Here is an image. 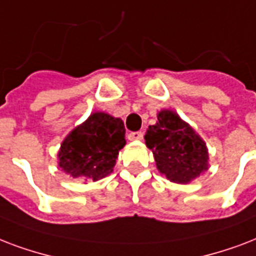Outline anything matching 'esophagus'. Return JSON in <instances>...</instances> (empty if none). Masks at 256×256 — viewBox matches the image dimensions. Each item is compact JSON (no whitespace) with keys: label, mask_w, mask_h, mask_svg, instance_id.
I'll return each instance as SVG.
<instances>
[{"label":"esophagus","mask_w":256,"mask_h":256,"mask_svg":"<svg viewBox=\"0 0 256 256\" xmlns=\"http://www.w3.org/2000/svg\"><path fill=\"white\" fill-rule=\"evenodd\" d=\"M142 132L138 130V132H130L128 134V140H142Z\"/></svg>","instance_id":"obj_1"}]
</instances>
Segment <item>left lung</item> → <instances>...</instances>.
<instances>
[{"label":"left lung","mask_w":256,"mask_h":256,"mask_svg":"<svg viewBox=\"0 0 256 256\" xmlns=\"http://www.w3.org/2000/svg\"><path fill=\"white\" fill-rule=\"evenodd\" d=\"M146 144L158 170L171 182L190 183L208 168L204 142L172 110H162L155 126H148Z\"/></svg>","instance_id":"obj_1"}]
</instances>
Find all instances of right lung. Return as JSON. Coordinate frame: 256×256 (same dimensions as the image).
<instances>
[{
  "mask_svg": "<svg viewBox=\"0 0 256 256\" xmlns=\"http://www.w3.org/2000/svg\"><path fill=\"white\" fill-rule=\"evenodd\" d=\"M124 138L126 128L120 118L92 114L62 142L58 166L73 178L102 179L112 172L118 150L126 146Z\"/></svg>",
  "mask_w": 256,
  "mask_h": 256,
  "instance_id": "add662e5",
  "label": "right lung"
}]
</instances>
